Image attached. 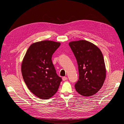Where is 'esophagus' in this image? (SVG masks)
Segmentation results:
<instances>
[{"mask_svg":"<svg viewBox=\"0 0 124 124\" xmlns=\"http://www.w3.org/2000/svg\"><path fill=\"white\" fill-rule=\"evenodd\" d=\"M67 79H68V78H67V77H62V80H63V81H65L67 80Z\"/></svg>","mask_w":124,"mask_h":124,"instance_id":"obj_1","label":"esophagus"}]
</instances>
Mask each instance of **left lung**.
<instances>
[{"instance_id":"obj_1","label":"left lung","mask_w":124,"mask_h":124,"mask_svg":"<svg viewBox=\"0 0 124 124\" xmlns=\"http://www.w3.org/2000/svg\"><path fill=\"white\" fill-rule=\"evenodd\" d=\"M69 45L78 65L79 78L74 85L77 92L84 96L95 94L102 86L106 76L102 52L86 40L72 41Z\"/></svg>"}]
</instances>
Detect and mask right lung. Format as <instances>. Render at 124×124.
Here are the masks:
<instances>
[{"instance_id": "add662e5", "label": "right lung", "mask_w": 124, "mask_h": 124, "mask_svg": "<svg viewBox=\"0 0 124 124\" xmlns=\"http://www.w3.org/2000/svg\"><path fill=\"white\" fill-rule=\"evenodd\" d=\"M61 43L45 40L33 43L26 52L22 64V73L27 87L42 99L57 92L62 78L56 73L52 56Z\"/></svg>"}]
</instances>
